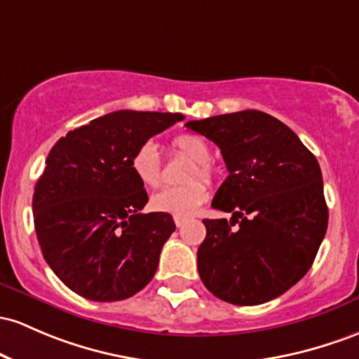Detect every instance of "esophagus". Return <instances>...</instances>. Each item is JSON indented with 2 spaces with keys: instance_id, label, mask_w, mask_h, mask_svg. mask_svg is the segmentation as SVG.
I'll list each match as a JSON object with an SVG mask.
<instances>
[{
  "instance_id": "1",
  "label": "esophagus",
  "mask_w": 359,
  "mask_h": 359,
  "mask_svg": "<svg viewBox=\"0 0 359 359\" xmlns=\"http://www.w3.org/2000/svg\"><path fill=\"white\" fill-rule=\"evenodd\" d=\"M173 222H175L177 228H180V226H184V223H186L187 219L186 218H173Z\"/></svg>"
}]
</instances>
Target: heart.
Segmentation results:
<instances>
[{"mask_svg":"<svg viewBox=\"0 0 359 359\" xmlns=\"http://www.w3.org/2000/svg\"><path fill=\"white\" fill-rule=\"evenodd\" d=\"M172 149L192 161L186 173L187 186L165 187L151 196L149 206L153 211L172 215L173 218H189L199 210L208 199V187L203 180L212 179V167L210 165L211 148L203 136L196 133H180L172 140ZM129 167L135 177L144 187H156L161 179V163L155 144H140L129 160ZM201 178V181H196Z\"/></svg>","mask_w":359,"mask_h":359,"instance_id":"b5f03b06","label":"heart"}]
</instances>
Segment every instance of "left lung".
<instances>
[{"label": "left lung", "instance_id": "8db88e82", "mask_svg": "<svg viewBox=\"0 0 359 359\" xmlns=\"http://www.w3.org/2000/svg\"><path fill=\"white\" fill-rule=\"evenodd\" d=\"M186 126L222 149L228 168L211 206L231 219H203L201 281L233 305L274 300L306 274L325 237L329 211L317 158L288 126L261 110Z\"/></svg>", "mask_w": 359, "mask_h": 359}]
</instances>
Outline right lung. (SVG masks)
I'll return each mask as SVG.
<instances>
[{"instance_id":"1","label":"right lung","mask_w":359,"mask_h":359,"mask_svg":"<svg viewBox=\"0 0 359 359\" xmlns=\"http://www.w3.org/2000/svg\"><path fill=\"white\" fill-rule=\"evenodd\" d=\"M179 121L182 114L117 110L69 131L49 151L32 199L35 233L50 269L80 297L126 300L155 276L175 223L141 212L148 194L129 160Z\"/></svg>"}]
</instances>
